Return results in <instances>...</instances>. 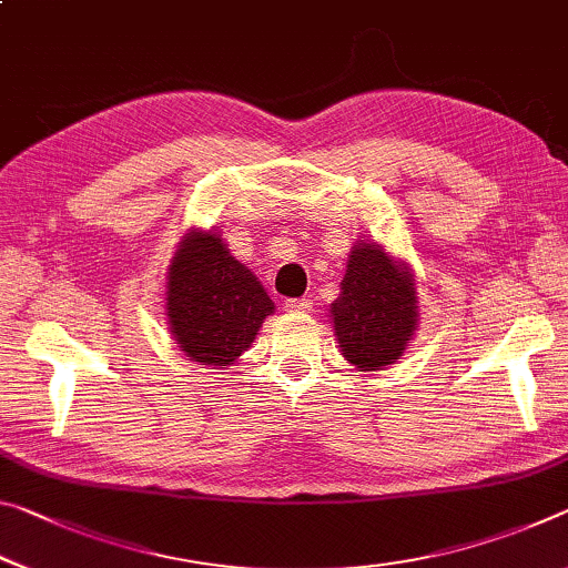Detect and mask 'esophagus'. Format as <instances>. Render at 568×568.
I'll list each match as a JSON object with an SVG mask.
<instances>
[{"instance_id":"obj_1","label":"esophagus","mask_w":568,"mask_h":568,"mask_svg":"<svg viewBox=\"0 0 568 568\" xmlns=\"http://www.w3.org/2000/svg\"><path fill=\"white\" fill-rule=\"evenodd\" d=\"M285 311L291 313H311V301L308 298H287Z\"/></svg>"}]
</instances>
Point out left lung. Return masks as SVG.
I'll return each instance as SVG.
<instances>
[{
    "label": "left lung",
    "instance_id": "left-lung-1",
    "mask_svg": "<svg viewBox=\"0 0 568 568\" xmlns=\"http://www.w3.org/2000/svg\"><path fill=\"white\" fill-rule=\"evenodd\" d=\"M417 291L407 263L376 242L351 250L338 298L331 303L333 333L346 362L376 372L397 362L417 331Z\"/></svg>",
    "mask_w": 568,
    "mask_h": 568
}]
</instances>
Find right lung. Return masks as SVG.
<instances>
[{"label":"right lung","instance_id":"right-lung-1","mask_svg":"<svg viewBox=\"0 0 568 568\" xmlns=\"http://www.w3.org/2000/svg\"><path fill=\"white\" fill-rule=\"evenodd\" d=\"M273 311L265 287L217 232L192 230L179 242L166 275V318L189 362L230 366Z\"/></svg>","mask_w":568,"mask_h":568}]
</instances>
